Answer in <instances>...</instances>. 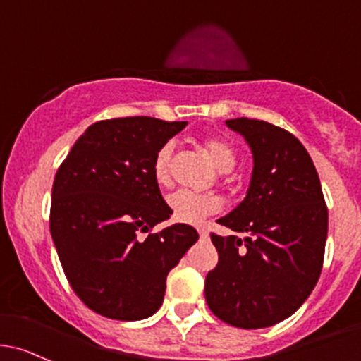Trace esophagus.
Segmentation results:
<instances>
[{
    "mask_svg": "<svg viewBox=\"0 0 361 361\" xmlns=\"http://www.w3.org/2000/svg\"><path fill=\"white\" fill-rule=\"evenodd\" d=\"M197 231H199V235H200V237H202V238L207 237V230L204 228V226H199V228H197Z\"/></svg>",
    "mask_w": 361,
    "mask_h": 361,
    "instance_id": "34e87169",
    "label": "esophagus"
}]
</instances>
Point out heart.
I'll return each mask as SVG.
<instances>
[{"mask_svg":"<svg viewBox=\"0 0 361 361\" xmlns=\"http://www.w3.org/2000/svg\"><path fill=\"white\" fill-rule=\"evenodd\" d=\"M174 149H176L174 142H166L154 155L152 174H154L155 183L161 187H168L171 183V162H173ZM204 150L219 171H231L237 164V154L225 140L207 138L204 142ZM168 207L174 221L185 223V225H199L207 216L223 209V200L209 193L178 190L168 197Z\"/></svg>","mask_w":361,"mask_h":361,"instance_id":"heart-1","label":"heart"}]
</instances>
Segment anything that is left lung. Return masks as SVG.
<instances>
[{"mask_svg": "<svg viewBox=\"0 0 361 361\" xmlns=\"http://www.w3.org/2000/svg\"><path fill=\"white\" fill-rule=\"evenodd\" d=\"M226 126L247 140L254 169L247 197L218 219L235 233H211L219 259L204 292L225 324L271 327L289 318L320 279L327 204L313 161L292 133L247 117Z\"/></svg>", "mask_w": 361, "mask_h": 361, "instance_id": "obj_1", "label": "left lung"}]
</instances>
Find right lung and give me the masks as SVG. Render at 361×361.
I'll use <instances>...</instances> for the list:
<instances>
[{
	"mask_svg": "<svg viewBox=\"0 0 361 361\" xmlns=\"http://www.w3.org/2000/svg\"><path fill=\"white\" fill-rule=\"evenodd\" d=\"M185 126L145 116L98 121L56 171L53 242L72 290L102 317L131 322L154 314L168 273L199 238L181 223L150 233L171 216L152 174L154 155Z\"/></svg>",
	"mask_w": 361,
	"mask_h": 361,
	"instance_id": "right-lung-1",
	"label": "right lung"
}]
</instances>
